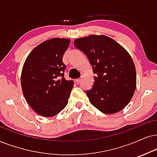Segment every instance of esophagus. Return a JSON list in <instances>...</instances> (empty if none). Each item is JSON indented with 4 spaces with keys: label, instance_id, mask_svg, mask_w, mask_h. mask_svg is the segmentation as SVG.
Returning a JSON list of instances; mask_svg holds the SVG:
<instances>
[{
    "label": "esophagus",
    "instance_id": "esophagus-1",
    "mask_svg": "<svg viewBox=\"0 0 157 157\" xmlns=\"http://www.w3.org/2000/svg\"><path fill=\"white\" fill-rule=\"evenodd\" d=\"M81 80H82V78H81V77H80V78H77V79H76V82H80Z\"/></svg>",
    "mask_w": 157,
    "mask_h": 157
}]
</instances>
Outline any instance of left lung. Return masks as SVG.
I'll use <instances>...</instances> for the list:
<instances>
[{"label":"left lung","mask_w":157,"mask_h":157,"mask_svg":"<svg viewBox=\"0 0 157 157\" xmlns=\"http://www.w3.org/2000/svg\"><path fill=\"white\" fill-rule=\"evenodd\" d=\"M96 74L94 85L86 92L89 101L104 114L120 112L130 101L136 88V67L122 45L104 35H91L75 40Z\"/></svg>","instance_id":"8db88e82"}]
</instances>
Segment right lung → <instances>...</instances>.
I'll list each match as a JSON object with an SVG mask.
<instances>
[{
	"label": "right lung",
	"mask_w": 157,
	"mask_h": 157,
	"mask_svg": "<svg viewBox=\"0 0 157 157\" xmlns=\"http://www.w3.org/2000/svg\"><path fill=\"white\" fill-rule=\"evenodd\" d=\"M70 40H47L31 51L24 63L21 86L24 96L35 112L45 117L55 116L66 107L73 81L65 80L63 55Z\"/></svg>",
	"instance_id": "obj_1"
}]
</instances>
